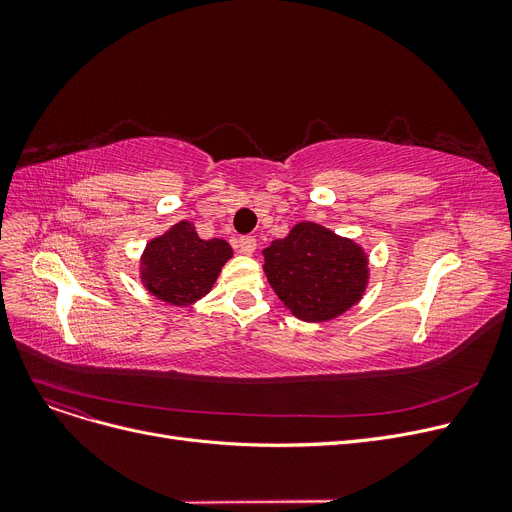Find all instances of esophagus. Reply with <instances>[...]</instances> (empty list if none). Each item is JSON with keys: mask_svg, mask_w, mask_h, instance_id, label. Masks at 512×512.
<instances>
[{"mask_svg": "<svg viewBox=\"0 0 512 512\" xmlns=\"http://www.w3.org/2000/svg\"><path fill=\"white\" fill-rule=\"evenodd\" d=\"M257 249V240L255 236H240L238 238V251L245 253V255H253Z\"/></svg>", "mask_w": 512, "mask_h": 512, "instance_id": "1", "label": "esophagus"}]
</instances>
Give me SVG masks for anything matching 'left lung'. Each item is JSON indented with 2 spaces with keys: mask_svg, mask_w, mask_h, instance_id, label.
Instances as JSON below:
<instances>
[{
  "mask_svg": "<svg viewBox=\"0 0 512 512\" xmlns=\"http://www.w3.org/2000/svg\"><path fill=\"white\" fill-rule=\"evenodd\" d=\"M263 270L280 301L305 321H328L359 303L367 257L353 240L301 222L263 251Z\"/></svg>",
  "mask_w": 512,
  "mask_h": 512,
  "instance_id": "obj_1",
  "label": "left lung"
}]
</instances>
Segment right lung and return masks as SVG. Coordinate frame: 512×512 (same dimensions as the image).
Instances as JSON below:
<instances>
[{
	"instance_id": "add662e5",
	"label": "right lung",
	"mask_w": 512,
	"mask_h": 512,
	"mask_svg": "<svg viewBox=\"0 0 512 512\" xmlns=\"http://www.w3.org/2000/svg\"><path fill=\"white\" fill-rule=\"evenodd\" d=\"M232 257L226 240H203L191 222H178L153 238L143 253V284L157 299L191 305L211 290L222 265Z\"/></svg>"
}]
</instances>
